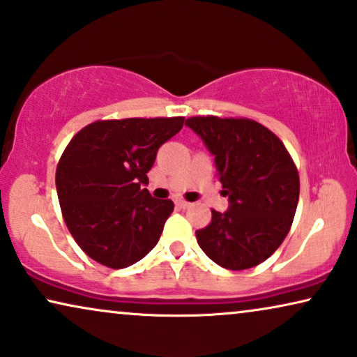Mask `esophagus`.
I'll use <instances>...</instances> for the list:
<instances>
[{"label": "esophagus", "mask_w": 357, "mask_h": 357, "mask_svg": "<svg viewBox=\"0 0 357 357\" xmlns=\"http://www.w3.org/2000/svg\"><path fill=\"white\" fill-rule=\"evenodd\" d=\"M175 204H177L178 208H182V209H187V208H190L192 206V203H188V202H185V199H175Z\"/></svg>", "instance_id": "obj_1"}]
</instances>
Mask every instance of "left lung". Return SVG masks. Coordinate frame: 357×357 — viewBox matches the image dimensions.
<instances>
[{
  "instance_id": "8db88e82",
  "label": "left lung",
  "mask_w": 357,
  "mask_h": 357,
  "mask_svg": "<svg viewBox=\"0 0 357 357\" xmlns=\"http://www.w3.org/2000/svg\"><path fill=\"white\" fill-rule=\"evenodd\" d=\"M185 125L214 155L227 211L197 231L202 250L226 270H247L284 241L299 202V174L275 133L248 119L192 116Z\"/></svg>"
}]
</instances>
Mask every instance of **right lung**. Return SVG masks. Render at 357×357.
<instances>
[{
  "instance_id": "right-lung-1",
  "label": "right lung",
  "mask_w": 357,
  "mask_h": 357,
  "mask_svg": "<svg viewBox=\"0 0 357 357\" xmlns=\"http://www.w3.org/2000/svg\"><path fill=\"white\" fill-rule=\"evenodd\" d=\"M183 120L94 121L66 146L56 167L58 199L71 236L92 260L120 270L159 242L174 203L153 198L144 185L158 149Z\"/></svg>"
}]
</instances>
